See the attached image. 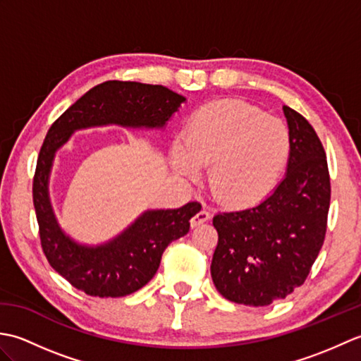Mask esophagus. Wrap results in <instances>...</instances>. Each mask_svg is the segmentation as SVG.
Masks as SVG:
<instances>
[{
  "mask_svg": "<svg viewBox=\"0 0 361 361\" xmlns=\"http://www.w3.org/2000/svg\"><path fill=\"white\" fill-rule=\"evenodd\" d=\"M211 219V212L209 211H206V209H202V211H198L195 216L190 219V226L192 228H195V226H198V225H202V224H204V221H208Z\"/></svg>",
  "mask_w": 361,
  "mask_h": 361,
  "instance_id": "1",
  "label": "esophagus"
}]
</instances>
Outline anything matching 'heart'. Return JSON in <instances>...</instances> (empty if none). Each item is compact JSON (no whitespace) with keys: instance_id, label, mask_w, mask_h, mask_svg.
I'll return each instance as SVG.
<instances>
[{"instance_id":"obj_1","label":"heart","mask_w":361,"mask_h":361,"mask_svg":"<svg viewBox=\"0 0 361 361\" xmlns=\"http://www.w3.org/2000/svg\"><path fill=\"white\" fill-rule=\"evenodd\" d=\"M291 150L287 126L257 106L219 101L194 113L176 142L172 166L181 176L197 178L209 166L208 181L220 202L233 206L257 203L278 185Z\"/></svg>"}]
</instances>
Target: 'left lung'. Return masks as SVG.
I'll return each instance as SVG.
<instances>
[{"instance_id":"1","label":"left lung","mask_w":361,"mask_h":361,"mask_svg":"<svg viewBox=\"0 0 361 361\" xmlns=\"http://www.w3.org/2000/svg\"><path fill=\"white\" fill-rule=\"evenodd\" d=\"M291 150L287 173L264 202L219 212L211 276L229 301L262 307L307 279L324 243L331 176L323 144L302 114L282 106Z\"/></svg>"}]
</instances>
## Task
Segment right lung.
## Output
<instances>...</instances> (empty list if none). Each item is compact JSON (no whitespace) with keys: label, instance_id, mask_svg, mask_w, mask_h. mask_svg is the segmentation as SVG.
Masks as SVG:
<instances>
[{"label":"right lung","instance_id":"add662e5","mask_svg":"<svg viewBox=\"0 0 361 361\" xmlns=\"http://www.w3.org/2000/svg\"><path fill=\"white\" fill-rule=\"evenodd\" d=\"M185 101L163 85L109 80L87 91L48 130L32 183L34 208L44 256L73 287L99 298H121L142 288L155 276L169 243L188 234L189 220L202 204L145 211L116 239L99 247L79 245L60 229L52 212L48 181L56 152L80 128H163Z\"/></svg>","mask_w":361,"mask_h":361}]
</instances>
